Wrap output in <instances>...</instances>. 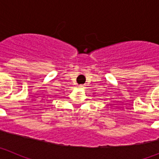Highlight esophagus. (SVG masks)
I'll use <instances>...</instances> for the list:
<instances>
[{"label": "esophagus", "instance_id": "1", "mask_svg": "<svg viewBox=\"0 0 159 159\" xmlns=\"http://www.w3.org/2000/svg\"><path fill=\"white\" fill-rule=\"evenodd\" d=\"M79 88H81V89H84V85H80V86H79Z\"/></svg>", "mask_w": 159, "mask_h": 159}]
</instances>
